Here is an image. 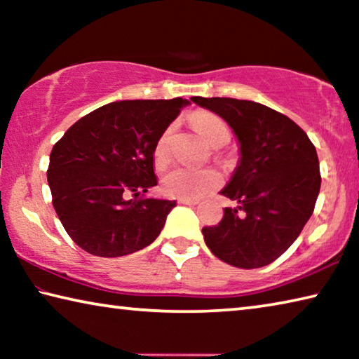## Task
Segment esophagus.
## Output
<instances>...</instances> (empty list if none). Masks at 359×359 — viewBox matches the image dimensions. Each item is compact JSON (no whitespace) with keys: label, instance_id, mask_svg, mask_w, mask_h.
<instances>
[{"label":"esophagus","instance_id":"34e87169","mask_svg":"<svg viewBox=\"0 0 359 359\" xmlns=\"http://www.w3.org/2000/svg\"><path fill=\"white\" fill-rule=\"evenodd\" d=\"M179 204H187V205H196V199H179Z\"/></svg>","mask_w":359,"mask_h":359}]
</instances>
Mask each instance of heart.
Listing matches in <instances>:
<instances>
[{"mask_svg":"<svg viewBox=\"0 0 359 359\" xmlns=\"http://www.w3.org/2000/svg\"><path fill=\"white\" fill-rule=\"evenodd\" d=\"M193 126L199 135L212 147H222L229 141V130L224 121L209 112H199L193 115ZM172 126H169L158 137L154 149V161L158 168H165L169 161V144H171ZM222 177L218 172L204 169V171H191L185 168H174L161 180V190L169 198L194 199L201 194L214 190L220 185Z\"/></svg>","mask_w":359,"mask_h":359,"instance_id":"b5f03b06","label":"heart"}]
</instances>
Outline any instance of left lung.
<instances>
[{"label":"left lung","instance_id":"obj_1","mask_svg":"<svg viewBox=\"0 0 359 359\" xmlns=\"http://www.w3.org/2000/svg\"><path fill=\"white\" fill-rule=\"evenodd\" d=\"M233 128L241 158L220 191L238 208H224L222 222L203 228L205 245L242 269L276 261L301 234L317 203L321 177L317 150L287 115L264 104L234 98H203Z\"/></svg>","mask_w":359,"mask_h":359}]
</instances>
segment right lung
Instances as JSON below:
<instances>
[{
	"label": "right lung",
	"mask_w": 359,
	"mask_h": 359,
	"mask_svg": "<svg viewBox=\"0 0 359 359\" xmlns=\"http://www.w3.org/2000/svg\"><path fill=\"white\" fill-rule=\"evenodd\" d=\"M188 104L182 98L109 102L77 120L53 145L47 171L52 204L85 252L117 258L160 236L175 201L144 193L156 185L158 137Z\"/></svg>",
	"instance_id": "obj_1"
}]
</instances>
